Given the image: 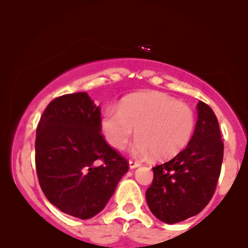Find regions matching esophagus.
Listing matches in <instances>:
<instances>
[{
    "instance_id": "obj_1",
    "label": "esophagus",
    "mask_w": 248,
    "mask_h": 248,
    "mask_svg": "<svg viewBox=\"0 0 248 248\" xmlns=\"http://www.w3.org/2000/svg\"><path fill=\"white\" fill-rule=\"evenodd\" d=\"M128 164H129L130 169H135V168H138V167L141 166L140 162H136V161H133V160H129V162H128Z\"/></svg>"
}]
</instances>
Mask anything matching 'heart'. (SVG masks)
I'll return each instance as SVG.
<instances>
[{"label":"heart","mask_w":248,"mask_h":248,"mask_svg":"<svg viewBox=\"0 0 248 248\" xmlns=\"http://www.w3.org/2000/svg\"><path fill=\"white\" fill-rule=\"evenodd\" d=\"M195 124L191 107L155 91L127 95L118 110L107 108L100 119V130L109 146L124 149L136 129L132 154L140 158L153 156L156 161L181 153L191 140Z\"/></svg>","instance_id":"obj_1"}]
</instances>
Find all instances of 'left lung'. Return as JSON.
Returning <instances> with one entry per match:
<instances>
[{"mask_svg": "<svg viewBox=\"0 0 248 248\" xmlns=\"http://www.w3.org/2000/svg\"><path fill=\"white\" fill-rule=\"evenodd\" d=\"M195 132L186 149L153 168L146 199L153 215L163 223L175 224L198 215L217 186L224 156L219 124L205 102H198Z\"/></svg>", "mask_w": 248, "mask_h": 248, "instance_id": "left-lung-1", "label": "left lung"}]
</instances>
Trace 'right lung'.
I'll return each instance as SVG.
<instances>
[{
  "label": "right lung",
  "instance_id": "right-lung-1",
  "mask_svg": "<svg viewBox=\"0 0 248 248\" xmlns=\"http://www.w3.org/2000/svg\"><path fill=\"white\" fill-rule=\"evenodd\" d=\"M100 119V107L79 92L51 101L37 126L39 186L51 204L72 217L102 211L129 169L101 135Z\"/></svg>",
  "mask_w": 248,
  "mask_h": 248
}]
</instances>
